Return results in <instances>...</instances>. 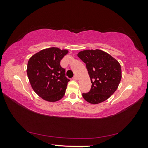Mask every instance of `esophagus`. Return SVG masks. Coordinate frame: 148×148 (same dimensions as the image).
Listing matches in <instances>:
<instances>
[{
  "label": "esophagus",
  "mask_w": 148,
  "mask_h": 148,
  "mask_svg": "<svg viewBox=\"0 0 148 148\" xmlns=\"http://www.w3.org/2000/svg\"><path fill=\"white\" fill-rule=\"evenodd\" d=\"M77 79H78V77H77L76 75H75V76L73 77V79L74 80H77Z\"/></svg>",
  "instance_id": "34e87169"
}]
</instances>
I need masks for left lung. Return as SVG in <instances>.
<instances>
[{
    "instance_id": "8db88e82",
    "label": "left lung",
    "mask_w": 148,
    "mask_h": 148,
    "mask_svg": "<svg viewBox=\"0 0 148 148\" xmlns=\"http://www.w3.org/2000/svg\"><path fill=\"white\" fill-rule=\"evenodd\" d=\"M77 57L85 62L92 84L90 91L83 93L84 99L92 104L104 102L116 91L121 79L119 62L100 49L82 51Z\"/></svg>"
}]
</instances>
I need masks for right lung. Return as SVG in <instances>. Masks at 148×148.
I'll return each mask as SVG.
<instances>
[{"mask_svg":"<svg viewBox=\"0 0 148 148\" xmlns=\"http://www.w3.org/2000/svg\"><path fill=\"white\" fill-rule=\"evenodd\" d=\"M68 50L58 47L42 49L32 56L27 64V73L34 92L48 102H56L64 97L70 79L60 65Z\"/></svg>","mask_w":148,"mask_h":148,"instance_id":"right-lung-1","label":"right lung"}]
</instances>
